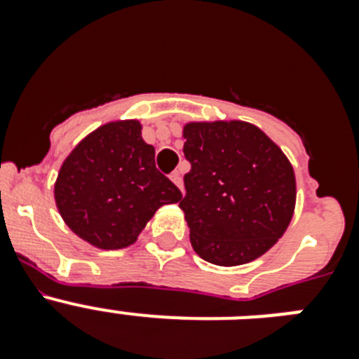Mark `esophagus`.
<instances>
[{
	"mask_svg": "<svg viewBox=\"0 0 359 359\" xmlns=\"http://www.w3.org/2000/svg\"><path fill=\"white\" fill-rule=\"evenodd\" d=\"M170 180H172L174 185H176L177 189H180V190H182V192H183V180H182V174H180V172H172V174H170Z\"/></svg>",
	"mask_w": 359,
	"mask_h": 359,
	"instance_id": "obj_1",
	"label": "esophagus"
}]
</instances>
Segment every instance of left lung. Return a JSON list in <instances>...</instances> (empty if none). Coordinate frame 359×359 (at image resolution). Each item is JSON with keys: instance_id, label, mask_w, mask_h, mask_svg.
<instances>
[{"instance_id": "8db88e82", "label": "left lung", "mask_w": 359, "mask_h": 359, "mask_svg": "<svg viewBox=\"0 0 359 359\" xmlns=\"http://www.w3.org/2000/svg\"><path fill=\"white\" fill-rule=\"evenodd\" d=\"M183 138L190 170L180 208L194 252L217 266L264 255L293 219L291 161L264 131L243 120L187 122Z\"/></svg>"}]
</instances>
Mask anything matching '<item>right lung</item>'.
Instances as JSON below:
<instances>
[{
	"mask_svg": "<svg viewBox=\"0 0 359 359\" xmlns=\"http://www.w3.org/2000/svg\"><path fill=\"white\" fill-rule=\"evenodd\" d=\"M69 230L98 250L136 243L145 224L182 192L154 163L138 120L107 122L84 136L62 161L53 185Z\"/></svg>",
	"mask_w": 359,
	"mask_h": 359,
	"instance_id": "add662e5",
	"label": "right lung"
}]
</instances>
